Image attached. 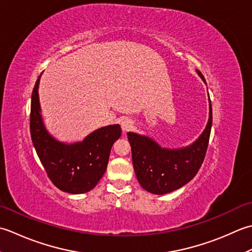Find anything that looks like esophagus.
Instances as JSON below:
<instances>
[{
    "instance_id": "obj_1",
    "label": "esophagus",
    "mask_w": 252,
    "mask_h": 252,
    "mask_svg": "<svg viewBox=\"0 0 252 252\" xmlns=\"http://www.w3.org/2000/svg\"><path fill=\"white\" fill-rule=\"evenodd\" d=\"M121 126H122L123 131H124V132L128 131V130H130V128L132 127V122L130 120L125 119V120H123L121 122Z\"/></svg>"
}]
</instances>
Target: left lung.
<instances>
[{"mask_svg": "<svg viewBox=\"0 0 252 252\" xmlns=\"http://www.w3.org/2000/svg\"><path fill=\"white\" fill-rule=\"evenodd\" d=\"M204 80L203 75L197 70ZM212 127V106L207 127L192 145L182 149L161 148L151 138L128 132L131 158L138 182L143 189L155 194L172 192L196 176L207 153Z\"/></svg>", "mask_w": 252, "mask_h": 252, "instance_id": "left-lung-1", "label": "left lung"}]
</instances>
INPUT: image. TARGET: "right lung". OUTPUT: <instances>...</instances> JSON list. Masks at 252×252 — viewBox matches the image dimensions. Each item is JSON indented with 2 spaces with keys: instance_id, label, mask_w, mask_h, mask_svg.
I'll use <instances>...</instances> for the list:
<instances>
[{
  "instance_id": "obj_1",
  "label": "right lung",
  "mask_w": 252,
  "mask_h": 252,
  "mask_svg": "<svg viewBox=\"0 0 252 252\" xmlns=\"http://www.w3.org/2000/svg\"><path fill=\"white\" fill-rule=\"evenodd\" d=\"M39 81H35L30 107V135L49 178L62 191L85 193L99 183L105 173L113 143L122 135L120 125L99 128L84 141L66 145L45 129L40 113Z\"/></svg>"
}]
</instances>
